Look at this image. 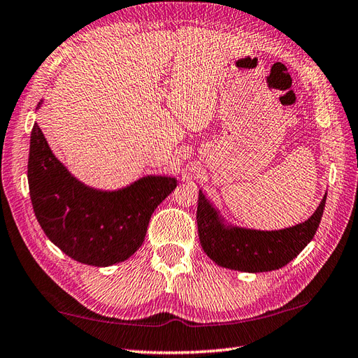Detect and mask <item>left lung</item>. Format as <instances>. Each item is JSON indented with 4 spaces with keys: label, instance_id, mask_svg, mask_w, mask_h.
<instances>
[{
    "label": "left lung",
    "instance_id": "1",
    "mask_svg": "<svg viewBox=\"0 0 358 358\" xmlns=\"http://www.w3.org/2000/svg\"><path fill=\"white\" fill-rule=\"evenodd\" d=\"M327 194L308 220L280 231H257L226 226L219 211L199 191L197 229L205 254L217 264L259 273L278 270L298 257L315 237L324 214Z\"/></svg>",
    "mask_w": 358,
    "mask_h": 358
}]
</instances>
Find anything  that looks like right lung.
Returning <instances> with one entry per match:
<instances>
[{
  "mask_svg": "<svg viewBox=\"0 0 358 358\" xmlns=\"http://www.w3.org/2000/svg\"><path fill=\"white\" fill-rule=\"evenodd\" d=\"M27 178L34 215L51 243L78 263L97 267L135 254L156 206L178 185L174 178L145 176L117 191L86 187L53 155L36 123Z\"/></svg>",
  "mask_w": 358,
  "mask_h": 358,
  "instance_id": "1",
  "label": "right lung"
}]
</instances>
